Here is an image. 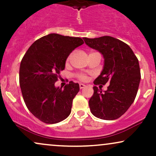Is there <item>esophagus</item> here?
I'll return each instance as SVG.
<instances>
[{"instance_id":"esophagus-1","label":"esophagus","mask_w":156,"mask_h":156,"mask_svg":"<svg viewBox=\"0 0 156 156\" xmlns=\"http://www.w3.org/2000/svg\"><path fill=\"white\" fill-rule=\"evenodd\" d=\"M84 87H85V85L84 84H80V89H83Z\"/></svg>"}]
</instances>
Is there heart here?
Wrapping results in <instances>:
<instances>
[{
  "mask_svg": "<svg viewBox=\"0 0 156 156\" xmlns=\"http://www.w3.org/2000/svg\"><path fill=\"white\" fill-rule=\"evenodd\" d=\"M70 58H71V56H69V58H67V61H69V60H70ZM77 78L82 82L87 81V79H88L87 76L85 74H77Z\"/></svg>",
  "mask_w": 156,
  "mask_h": 156,
  "instance_id": "obj_1",
  "label": "heart"
}]
</instances>
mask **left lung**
<instances>
[{
  "instance_id": "8db88e82",
  "label": "left lung",
  "mask_w": 156,
  "mask_h": 156,
  "mask_svg": "<svg viewBox=\"0 0 156 156\" xmlns=\"http://www.w3.org/2000/svg\"><path fill=\"white\" fill-rule=\"evenodd\" d=\"M83 39L104 58L103 70L93 83L109 84L104 92L93 87L94 93L89 100L91 113L102 120L118 119L136 98L141 79L139 60L131 47L118 38L105 36Z\"/></svg>"
}]
</instances>
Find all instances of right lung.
Returning a JSON list of instances; mask_svg holds the SVG:
<instances>
[{
  "label": "right lung",
  "mask_w": 156,
  "mask_h": 156,
  "mask_svg": "<svg viewBox=\"0 0 156 156\" xmlns=\"http://www.w3.org/2000/svg\"><path fill=\"white\" fill-rule=\"evenodd\" d=\"M81 38L50 34L29 47L20 67V85L29 111L45 123H57L69 117L80 85L72 81L56 87L60 71L70 53L83 44Z\"/></svg>",
  "instance_id": "1"
}]
</instances>
